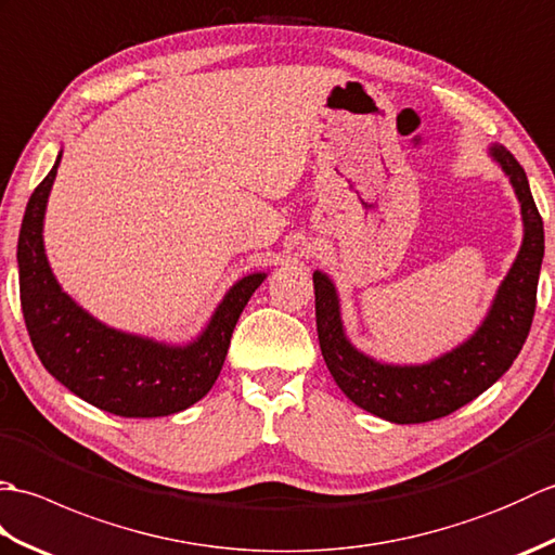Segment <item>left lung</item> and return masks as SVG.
<instances>
[{
  "instance_id": "left-lung-1",
  "label": "left lung",
  "mask_w": 555,
  "mask_h": 555,
  "mask_svg": "<svg viewBox=\"0 0 555 555\" xmlns=\"http://www.w3.org/2000/svg\"><path fill=\"white\" fill-rule=\"evenodd\" d=\"M487 155L508 176L520 203L522 243L485 320L463 344L420 364L376 360L348 338L334 279L322 269H314L312 274L317 334L326 367L352 403L386 422H431L467 405L511 370L532 326L544 259V221L529 191L527 173L511 152L491 143Z\"/></svg>"
}]
</instances>
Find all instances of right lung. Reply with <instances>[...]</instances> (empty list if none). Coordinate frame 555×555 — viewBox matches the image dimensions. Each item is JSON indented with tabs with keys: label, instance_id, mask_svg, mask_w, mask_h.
Masks as SVG:
<instances>
[{
	"label": "right lung",
	"instance_id": "obj_1",
	"mask_svg": "<svg viewBox=\"0 0 555 555\" xmlns=\"http://www.w3.org/2000/svg\"><path fill=\"white\" fill-rule=\"evenodd\" d=\"M62 162L35 188L18 233L21 308L44 370L70 393L119 417H167L209 393L227 360L233 326L267 271L223 293L203 332L188 344L121 332L100 322L59 284L44 253V211Z\"/></svg>",
	"mask_w": 555,
	"mask_h": 555
}]
</instances>
